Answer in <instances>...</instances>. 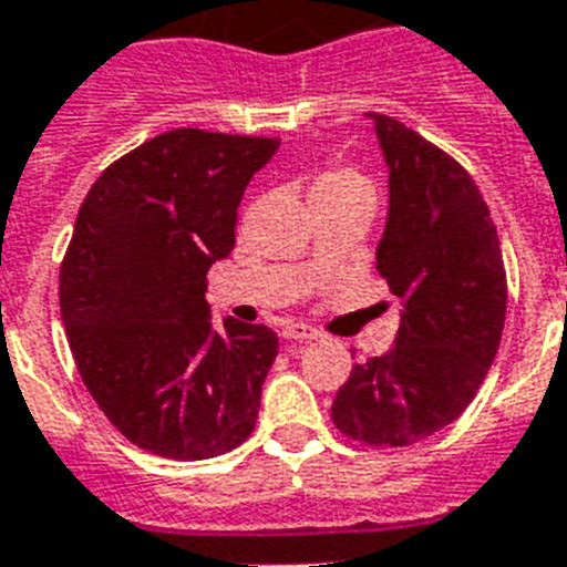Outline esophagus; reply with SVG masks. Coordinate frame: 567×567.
<instances>
[{
	"instance_id": "esophagus-1",
	"label": "esophagus",
	"mask_w": 567,
	"mask_h": 567,
	"mask_svg": "<svg viewBox=\"0 0 567 567\" xmlns=\"http://www.w3.org/2000/svg\"><path fill=\"white\" fill-rule=\"evenodd\" d=\"M282 338L285 340H317L320 338V331L317 329H311V326H306V323H285L282 326Z\"/></svg>"
}]
</instances>
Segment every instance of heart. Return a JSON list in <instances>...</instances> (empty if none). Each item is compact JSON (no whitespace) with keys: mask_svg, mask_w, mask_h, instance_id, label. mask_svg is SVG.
Segmentation results:
<instances>
[{"mask_svg":"<svg viewBox=\"0 0 567 567\" xmlns=\"http://www.w3.org/2000/svg\"><path fill=\"white\" fill-rule=\"evenodd\" d=\"M311 204L338 200V197H370V183L349 168H323L311 183Z\"/></svg>","mask_w":567,"mask_h":567,"instance_id":"heart-1","label":"heart"}]
</instances>
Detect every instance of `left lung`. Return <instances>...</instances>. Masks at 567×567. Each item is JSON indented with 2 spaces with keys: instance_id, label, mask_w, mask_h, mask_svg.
Wrapping results in <instances>:
<instances>
[{
  "instance_id": "8db88e82",
  "label": "left lung",
  "mask_w": 567,
  "mask_h": 567,
  "mask_svg": "<svg viewBox=\"0 0 567 567\" xmlns=\"http://www.w3.org/2000/svg\"><path fill=\"white\" fill-rule=\"evenodd\" d=\"M367 116L390 192L375 259L402 320L388 355L352 367L331 419L367 445H413L451 425L486 379L507 317V274L466 168L402 122Z\"/></svg>"
}]
</instances>
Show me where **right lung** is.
Wrapping results in <instances>:
<instances>
[{
  "label": "right lung",
  "mask_w": 567,
  "mask_h": 567,
  "mask_svg": "<svg viewBox=\"0 0 567 567\" xmlns=\"http://www.w3.org/2000/svg\"><path fill=\"white\" fill-rule=\"evenodd\" d=\"M279 140L159 133L92 183L60 268V317L86 390L140 449L227 454L259 419L268 326H212L206 274L236 247L244 188Z\"/></svg>",
  "instance_id": "right-lung-1"
}]
</instances>
